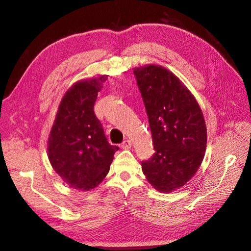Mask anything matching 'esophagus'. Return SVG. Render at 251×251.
Here are the masks:
<instances>
[{
	"instance_id": "34e87169",
	"label": "esophagus",
	"mask_w": 251,
	"mask_h": 251,
	"mask_svg": "<svg viewBox=\"0 0 251 251\" xmlns=\"http://www.w3.org/2000/svg\"><path fill=\"white\" fill-rule=\"evenodd\" d=\"M131 147H132V141L128 140V139H126L123 143H121V148L125 149V150L130 149Z\"/></svg>"
}]
</instances>
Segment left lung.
Here are the masks:
<instances>
[{
	"instance_id": "1",
	"label": "left lung",
	"mask_w": 251,
	"mask_h": 251,
	"mask_svg": "<svg viewBox=\"0 0 251 251\" xmlns=\"http://www.w3.org/2000/svg\"><path fill=\"white\" fill-rule=\"evenodd\" d=\"M134 75L146 107L155 153L142 172L157 191L170 193L192 179L206 150L202 111L178 77L161 66L136 68Z\"/></svg>"
}]
</instances>
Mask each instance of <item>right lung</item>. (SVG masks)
<instances>
[{
  "instance_id": "right-lung-1",
  "label": "right lung",
  "mask_w": 251,
  "mask_h": 251,
  "mask_svg": "<svg viewBox=\"0 0 251 251\" xmlns=\"http://www.w3.org/2000/svg\"><path fill=\"white\" fill-rule=\"evenodd\" d=\"M104 76L78 81L67 91L48 139L52 168L70 187L90 191L109 173L117 146H111L94 113Z\"/></svg>"
}]
</instances>
